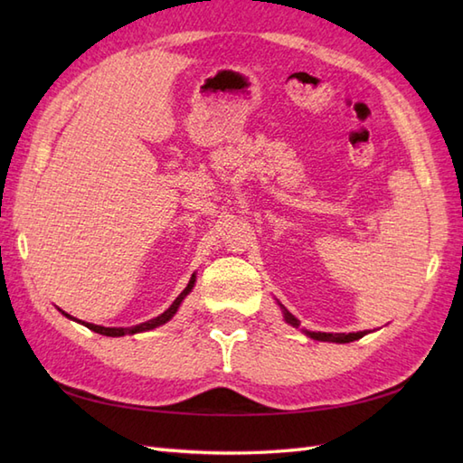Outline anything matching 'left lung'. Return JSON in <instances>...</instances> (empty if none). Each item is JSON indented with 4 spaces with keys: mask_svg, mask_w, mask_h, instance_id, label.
I'll use <instances>...</instances> for the list:
<instances>
[{
    "mask_svg": "<svg viewBox=\"0 0 463 463\" xmlns=\"http://www.w3.org/2000/svg\"><path fill=\"white\" fill-rule=\"evenodd\" d=\"M284 320H287L288 324H292V326H298V320L292 317V314L288 310H284ZM364 334L366 332H350V334H328V332H308V336L314 338V340H322V342H340V344H346V342H354L362 338Z\"/></svg>",
    "mask_w": 463,
    "mask_h": 463,
    "instance_id": "8db88e82",
    "label": "left lung"
}]
</instances>
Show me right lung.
Listing matches in <instances>:
<instances>
[{"label":"right lung","instance_id":"right-lung-1","mask_svg":"<svg viewBox=\"0 0 463 463\" xmlns=\"http://www.w3.org/2000/svg\"><path fill=\"white\" fill-rule=\"evenodd\" d=\"M193 284H194V274L191 277V280H189V284H186V288L179 294V297H176V300L171 304L169 308H166L161 317H156V318H153V320H149V322H143V324H139V326H131V328H105V326H97V324H90V322H83L87 328L90 330H93V332H97V334H103V336H125V334H137V332H146V330H153V328H156V326H161V324H165V322H169L173 317H175V312H176V308H179V304L183 302V298L186 297V294L191 292V288H193ZM63 312V310H61ZM65 314V312H63ZM65 317H69V314H65ZM71 318V317H69Z\"/></svg>","mask_w":463,"mask_h":463}]
</instances>
